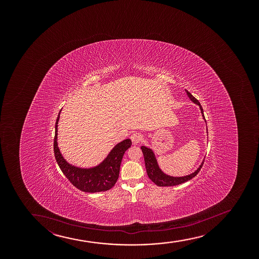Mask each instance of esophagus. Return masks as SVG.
Segmentation results:
<instances>
[{"mask_svg":"<svg viewBox=\"0 0 259 259\" xmlns=\"http://www.w3.org/2000/svg\"><path fill=\"white\" fill-rule=\"evenodd\" d=\"M131 139L133 144H138V143H141L143 138H142V136L139 133H133V134H131Z\"/></svg>","mask_w":259,"mask_h":259,"instance_id":"obj_1","label":"esophagus"}]
</instances>
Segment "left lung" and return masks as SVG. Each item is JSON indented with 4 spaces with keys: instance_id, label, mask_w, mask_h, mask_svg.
<instances>
[{
    "instance_id": "1",
    "label": "left lung",
    "mask_w": 259,
    "mask_h": 259,
    "mask_svg": "<svg viewBox=\"0 0 259 259\" xmlns=\"http://www.w3.org/2000/svg\"><path fill=\"white\" fill-rule=\"evenodd\" d=\"M186 93L193 103H195V104L199 105L200 110H201V113H202L203 118L205 119V116L203 113V109L200 104H199V102L187 90H186ZM141 149H142L143 156H144L146 170H147L148 176L152 182H154L155 185L159 186V187H172V186L182 184L184 182L190 181L191 179H193V177H195L198 175V172H199V170L201 169L203 163H204V162H202L201 165L199 166V168L189 176H183V177H172V176H166L159 168L157 161L155 159V154L153 153L151 149L147 148L145 146H142Z\"/></svg>"
}]
</instances>
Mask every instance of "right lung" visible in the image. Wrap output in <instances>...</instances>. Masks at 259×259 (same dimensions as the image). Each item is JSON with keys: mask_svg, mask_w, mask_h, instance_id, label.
I'll list each match as a JSON object with an SVG mask.
<instances>
[{"mask_svg": "<svg viewBox=\"0 0 259 259\" xmlns=\"http://www.w3.org/2000/svg\"><path fill=\"white\" fill-rule=\"evenodd\" d=\"M61 111V110H60ZM60 113L55 123V136L54 140V150L57 163L69 182L79 190L87 193H98L110 190L116 184L118 179L120 166L125 151L131 147L130 139L122 141L114 147L107 157L101 164L93 168H79L71 166L63 158L57 143L58 122Z\"/></svg>", "mask_w": 259, "mask_h": 259, "instance_id": "1", "label": "right lung"}]
</instances>
